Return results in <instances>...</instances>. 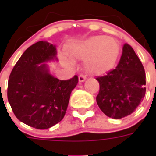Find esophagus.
Returning a JSON list of instances; mask_svg holds the SVG:
<instances>
[{
    "mask_svg": "<svg viewBox=\"0 0 156 156\" xmlns=\"http://www.w3.org/2000/svg\"><path fill=\"white\" fill-rule=\"evenodd\" d=\"M78 81H79V83H83V82H85L86 77L83 75H80L78 77Z\"/></svg>",
    "mask_w": 156,
    "mask_h": 156,
    "instance_id": "34e87169",
    "label": "esophagus"
}]
</instances>
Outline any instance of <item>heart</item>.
Listing matches in <instances>:
<instances>
[{
  "mask_svg": "<svg viewBox=\"0 0 156 156\" xmlns=\"http://www.w3.org/2000/svg\"><path fill=\"white\" fill-rule=\"evenodd\" d=\"M121 53L116 39L106 35H95L76 42L66 48V54L72 60H85L84 68L91 75L100 76L111 70ZM66 64L67 61H65Z\"/></svg>",
  "mask_w": 156,
  "mask_h": 156,
  "instance_id": "heart-1",
  "label": "heart"
}]
</instances>
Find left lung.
Here are the masks:
<instances>
[{
  "instance_id": "1",
  "label": "left lung",
  "mask_w": 156,
  "mask_h": 156,
  "mask_svg": "<svg viewBox=\"0 0 156 156\" xmlns=\"http://www.w3.org/2000/svg\"><path fill=\"white\" fill-rule=\"evenodd\" d=\"M96 102L107 116L121 119L133 113L146 93V73L133 48L125 44L115 69L99 77Z\"/></svg>"
}]
</instances>
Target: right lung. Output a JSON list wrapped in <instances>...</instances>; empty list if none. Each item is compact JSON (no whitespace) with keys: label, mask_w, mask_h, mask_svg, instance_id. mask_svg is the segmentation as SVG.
<instances>
[{"label":"right lung","mask_w":156,"mask_h":156,"mask_svg":"<svg viewBox=\"0 0 156 156\" xmlns=\"http://www.w3.org/2000/svg\"><path fill=\"white\" fill-rule=\"evenodd\" d=\"M55 44L35 43L21 56L8 82L9 103L16 117L26 125L46 129L63 119L78 76L61 81L51 74L47 63L58 61Z\"/></svg>","instance_id":"add662e5"}]
</instances>
